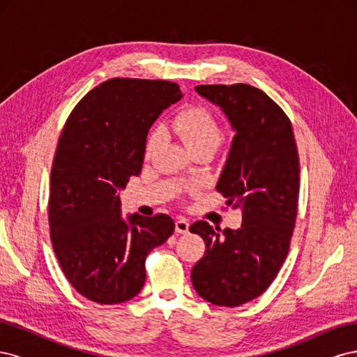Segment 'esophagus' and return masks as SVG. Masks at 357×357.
Listing matches in <instances>:
<instances>
[{
    "instance_id": "esophagus-1",
    "label": "esophagus",
    "mask_w": 357,
    "mask_h": 357,
    "mask_svg": "<svg viewBox=\"0 0 357 357\" xmlns=\"http://www.w3.org/2000/svg\"><path fill=\"white\" fill-rule=\"evenodd\" d=\"M176 232L177 234H188L189 232V222L186 219L176 220Z\"/></svg>"
}]
</instances>
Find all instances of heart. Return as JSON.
Segmentation results:
<instances>
[{
    "label": "heart",
    "mask_w": 357,
    "mask_h": 357,
    "mask_svg": "<svg viewBox=\"0 0 357 357\" xmlns=\"http://www.w3.org/2000/svg\"><path fill=\"white\" fill-rule=\"evenodd\" d=\"M169 128L176 132L188 149H197L202 146L218 147L223 138V126L220 121L208 109L201 105H190L181 109L171 119ZM160 138L158 129L147 138L146 152L150 153Z\"/></svg>",
    "instance_id": "obj_1"
}]
</instances>
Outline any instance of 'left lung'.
<instances>
[{
    "label": "left lung",
    "instance_id": "left-lung-1",
    "mask_svg": "<svg viewBox=\"0 0 357 357\" xmlns=\"http://www.w3.org/2000/svg\"><path fill=\"white\" fill-rule=\"evenodd\" d=\"M197 92L222 107L236 131L215 189L241 208L243 225L223 235L205 220L190 226L205 241L192 284L214 305L238 307L264 294L289 253L299 197L298 149L287 114L261 89L199 84Z\"/></svg>",
    "mask_w": 357,
    "mask_h": 357
}]
</instances>
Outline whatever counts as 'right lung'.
Here are the masks:
<instances>
[{
    "mask_svg": "<svg viewBox=\"0 0 357 357\" xmlns=\"http://www.w3.org/2000/svg\"><path fill=\"white\" fill-rule=\"evenodd\" d=\"M168 80L114 77L70 113L50 172V240L62 273L80 295L113 305L146 282V257L174 232L168 214L121 215L117 190L143 167L146 137L181 98Z\"/></svg>",
    "mask_w": 357,
    "mask_h": 357,
    "instance_id": "obj_1",
    "label": "right lung"
}]
</instances>
